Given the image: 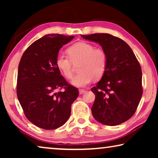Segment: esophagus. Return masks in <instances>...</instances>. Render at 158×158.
I'll return each mask as SVG.
<instances>
[{
  "mask_svg": "<svg viewBox=\"0 0 158 158\" xmlns=\"http://www.w3.org/2000/svg\"><path fill=\"white\" fill-rule=\"evenodd\" d=\"M79 94H83V93L85 92V90L84 89H79Z\"/></svg>",
  "mask_w": 158,
  "mask_h": 158,
  "instance_id": "34e87169",
  "label": "esophagus"
}]
</instances>
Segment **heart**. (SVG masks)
Listing matches in <instances>:
<instances>
[{
    "label": "heart",
    "instance_id": "obj_1",
    "mask_svg": "<svg viewBox=\"0 0 158 158\" xmlns=\"http://www.w3.org/2000/svg\"><path fill=\"white\" fill-rule=\"evenodd\" d=\"M68 57L58 54L56 58V65L61 74L67 79L73 76V63H79L80 73L72 80V84L76 87H85L93 81L98 79L105 74L107 66V54L102 48L97 47L85 42H79L69 47Z\"/></svg>",
    "mask_w": 158,
    "mask_h": 158
}]
</instances>
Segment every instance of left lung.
<instances>
[{"mask_svg":"<svg viewBox=\"0 0 158 158\" xmlns=\"http://www.w3.org/2000/svg\"><path fill=\"white\" fill-rule=\"evenodd\" d=\"M98 42L107 54V66L96 86L93 117L104 125L114 126L135 114L143 93L140 64L132 49L119 37L108 33L81 35Z\"/></svg>","mask_w":158,"mask_h":158,"instance_id":"left-lung-1","label":"left lung"}]
</instances>
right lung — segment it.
<instances>
[{"label": "right lung", "mask_w": 158, "mask_h": 158, "mask_svg": "<svg viewBox=\"0 0 158 158\" xmlns=\"http://www.w3.org/2000/svg\"><path fill=\"white\" fill-rule=\"evenodd\" d=\"M74 37L46 35L26 49L19 64L18 100L28 121L42 129L65 124L79 95L78 89L67 82L56 65L60 48ZM62 88L64 92H55Z\"/></svg>", "instance_id": "obj_1"}]
</instances>
